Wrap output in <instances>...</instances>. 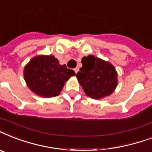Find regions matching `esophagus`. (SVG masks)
<instances>
[{"instance_id": "esophagus-1", "label": "esophagus", "mask_w": 152, "mask_h": 152, "mask_svg": "<svg viewBox=\"0 0 152 152\" xmlns=\"http://www.w3.org/2000/svg\"><path fill=\"white\" fill-rule=\"evenodd\" d=\"M74 71H75V72H76V73H77L79 71V69L78 68H76V69H74Z\"/></svg>"}]
</instances>
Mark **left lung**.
Here are the masks:
<instances>
[{
    "label": "left lung",
    "mask_w": 152,
    "mask_h": 152,
    "mask_svg": "<svg viewBox=\"0 0 152 152\" xmlns=\"http://www.w3.org/2000/svg\"><path fill=\"white\" fill-rule=\"evenodd\" d=\"M76 78L88 96L100 99L111 95L118 85V73L108 61L89 55L83 57Z\"/></svg>",
    "instance_id": "left-lung-1"
}]
</instances>
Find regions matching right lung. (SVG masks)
<instances>
[{
	"mask_svg": "<svg viewBox=\"0 0 152 152\" xmlns=\"http://www.w3.org/2000/svg\"><path fill=\"white\" fill-rule=\"evenodd\" d=\"M76 75L65 64L52 55H39L33 57L25 66L23 76L27 87L41 97L51 98L61 93L64 83Z\"/></svg>",
	"mask_w": 152,
	"mask_h": 152,
	"instance_id": "add662e5",
	"label": "right lung"
}]
</instances>
